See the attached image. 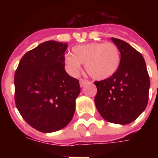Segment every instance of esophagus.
Wrapping results in <instances>:
<instances>
[{
	"label": "esophagus",
	"instance_id": "1",
	"mask_svg": "<svg viewBox=\"0 0 158 158\" xmlns=\"http://www.w3.org/2000/svg\"><path fill=\"white\" fill-rule=\"evenodd\" d=\"M87 82H88V80L85 79H80V80H79V84H80V86L83 87L84 85V84H86Z\"/></svg>",
	"mask_w": 158,
	"mask_h": 158
}]
</instances>
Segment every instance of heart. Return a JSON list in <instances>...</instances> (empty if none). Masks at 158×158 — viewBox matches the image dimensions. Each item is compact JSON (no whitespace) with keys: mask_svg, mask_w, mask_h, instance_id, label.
Segmentation results:
<instances>
[{"mask_svg":"<svg viewBox=\"0 0 158 158\" xmlns=\"http://www.w3.org/2000/svg\"><path fill=\"white\" fill-rule=\"evenodd\" d=\"M66 70L77 75L84 64L87 73L93 79L102 80L110 78L118 70L120 64V52L112 43H87L72 48V55L64 56Z\"/></svg>","mask_w":158,"mask_h":158,"instance_id":"obj_1","label":"heart"}]
</instances>
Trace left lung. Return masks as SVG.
Listing matches in <instances>:
<instances>
[{"mask_svg": "<svg viewBox=\"0 0 158 158\" xmlns=\"http://www.w3.org/2000/svg\"><path fill=\"white\" fill-rule=\"evenodd\" d=\"M120 52L118 70L108 79L95 81L96 107L106 121L126 125L145 110L150 79L142 54L125 41L111 38Z\"/></svg>", "mask_w": 158, "mask_h": 158, "instance_id": "obj_1", "label": "left lung"}]
</instances>
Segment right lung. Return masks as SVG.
<instances>
[{
  "mask_svg": "<svg viewBox=\"0 0 158 158\" xmlns=\"http://www.w3.org/2000/svg\"><path fill=\"white\" fill-rule=\"evenodd\" d=\"M67 43L47 41L23 55L15 74V102L28 125L43 133L65 127L75 110L79 80L64 70Z\"/></svg>",
  "mask_w": 158,
  "mask_h": 158,
  "instance_id": "obj_1",
  "label": "right lung"
}]
</instances>
